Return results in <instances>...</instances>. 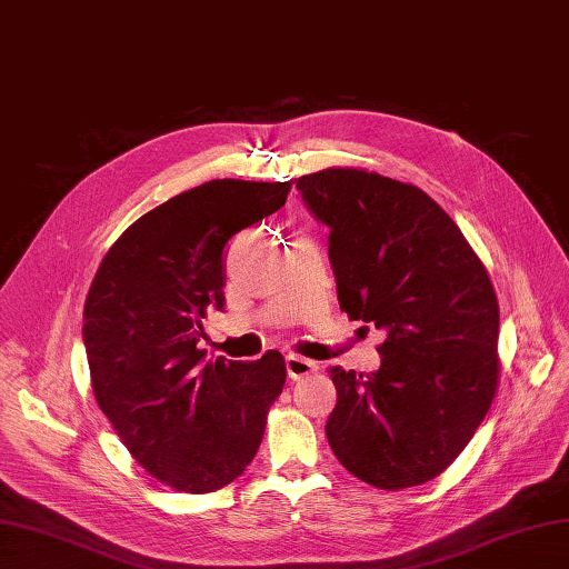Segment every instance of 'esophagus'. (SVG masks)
<instances>
[{
    "label": "esophagus",
    "instance_id": "34e87169",
    "mask_svg": "<svg viewBox=\"0 0 569 569\" xmlns=\"http://www.w3.org/2000/svg\"><path fill=\"white\" fill-rule=\"evenodd\" d=\"M287 363V375L291 377V380H303V377L318 372V363H313V360H308L303 356H297V353H289L284 358Z\"/></svg>",
    "mask_w": 569,
    "mask_h": 569
}]
</instances>
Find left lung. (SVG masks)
Returning <instances> with one entry per match:
<instances>
[{
	"mask_svg": "<svg viewBox=\"0 0 569 569\" xmlns=\"http://www.w3.org/2000/svg\"><path fill=\"white\" fill-rule=\"evenodd\" d=\"M297 189L330 228L341 311L387 335L375 372L330 370L327 441L377 489L425 485L460 456L493 401L498 301L487 268L416 184L327 168Z\"/></svg>",
	"mask_w": 569,
	"mask_h": 569,
	"instance_id": "1",
	"label": "left lung"
}]
</instances>
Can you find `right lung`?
Listing matches in <instances>:
<instances>
[{"instance_id": "1", "label": "right lung", "mask_w": 569, "mask_h": 569, "mask_svg": "<svg viewBox=\"0 0 569 569\" xmlns=\"http://www.w3.org/2000/svg\"><path fill=\"white\" fill-rule=\"evenodd\" d=\"M289 182L211 180L118 237L82 313L92 391L134 460L163 485L209 493L247 470L287 368L263 358L203 363L201 320L222 311V251L282 209Z\"/></svg>"}]
</instances>
